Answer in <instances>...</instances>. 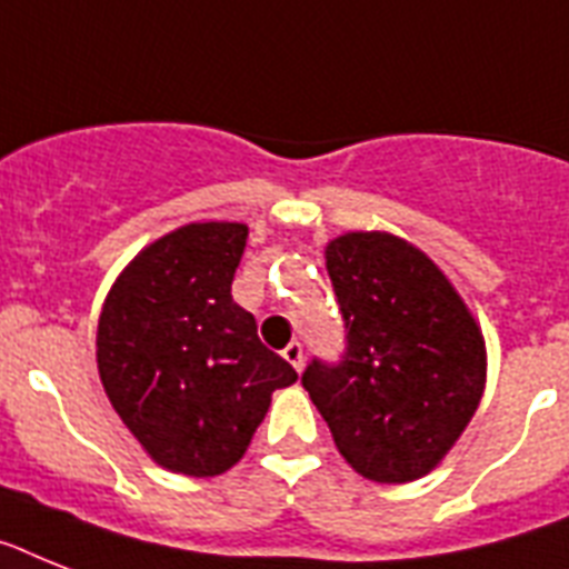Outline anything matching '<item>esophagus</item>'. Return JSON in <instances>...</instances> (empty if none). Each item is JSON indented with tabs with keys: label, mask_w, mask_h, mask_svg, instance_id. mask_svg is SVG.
I'll return each mask as SVG.
<instances>
[{
	"label": "esophagus",
	"mask_w": 569,
	"mask_h": 569,
	"mask_svg": "<svg viewBox=\"0 0 569 569\" xmlns=\"http://www.w3.org/2000/svg\"><path fill=\"white\" fill-rule=\"evenodd\" d=\"M283 359L292 365L295 371H300V368H303V345H300V341H289L283 348Z\"/></svg>",
	"instance_id": "1"
}]
</instances>
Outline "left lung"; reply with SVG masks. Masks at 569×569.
I'll use <instances>...</instances> for the list:
<instances>
[{
    "mask_svg": "<svg viewBox=\"0 0 569 569\" xmlns=\"http://www.w3.org/2000/svg\"><path fill=\"white\" fill-rule=\"evenodd\" d=\"M327 274L345 353L316 357L300 382L350 468L373 482H412L477 412L482 332L436 262L391 233L332 239Z\"/></svg>",
    "mask_w": 569,
    "mask_h": 569,
    "instance_id": "8db88e82",
    "label": "left lung"
}]
</instances>
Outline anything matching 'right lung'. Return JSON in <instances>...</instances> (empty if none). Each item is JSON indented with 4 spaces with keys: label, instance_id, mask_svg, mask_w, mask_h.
<instances>
[{
    "label": "right lung",
    "instance_id": "1",
    "mask_svg": "<svg viewBox=\"0 0 569 569\" xmlns=\"http://www.w3.org/2000/svg\"><path fill=\"white\" fill-rule=\"evenodd\" d=\"M248 228L201 221L149 244L110 289L99 318V377L124 427L174 473L233 468L271 391L298 373L257 336L230 286Z\"/></svg>",
    "mask_w": 569,
    "mask_h": 569
}]
</instances>
